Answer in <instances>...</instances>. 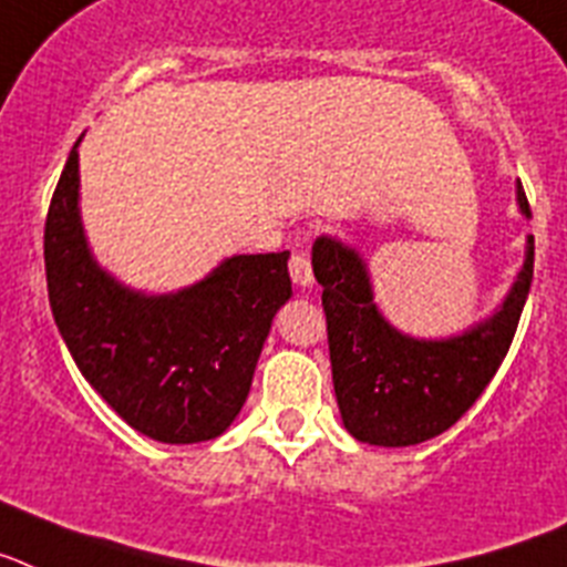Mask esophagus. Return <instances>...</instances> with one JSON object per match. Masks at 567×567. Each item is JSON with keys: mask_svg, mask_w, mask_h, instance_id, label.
Here are the masks:
<instances>
[{"mask_svg": "<svg viewBox=\"0 0 567 567\" xmlns=\"http://www.w3.org/2000/svg\"><path fill=\"white\" fill-rule=\"evenodd\" d=\"M288 270H290V279H293L299 288H308V285H313L311 259H308V254H302V250H293V256H290V262H288Z\"/></svg>", "mask_w": 567, "mask_h": 567, "instance_id": "1", "label": "esophagus"}]
</instances>
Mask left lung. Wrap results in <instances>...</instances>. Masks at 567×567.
Listing matches in <instances>:
<instances>
[{
	"mask_svg": "<svg viewBox=\"0 0 567 567\" xmlns=\"http://www.w3.org/2000/svg\"><path fill=\"white\" fill-rule=\"evenodd\" d=\"M516 202L530 219L519 182ZM313 277L322 285L333 391L348 433L368 445H420L454 425L499 371L534 279V236L499 311L447 339L396 331L373 302L365 259L339 239L313 243Z\"/></svg>",
	"mask_w": 567,
	"mask_h": 567,
	"instance_id": "1",
	"label": "left lung"
}]
</instances>
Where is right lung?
Here are the masks:
<instances>
[{
	"label": "right lung",
	"instance_id": "obj_1",
	"mask_svg": "<svg viewBox=\"0 0 567 567\" xmlns=\"http://www.w3.org/2000/svg\"><path fill=\"white\" fill-rule=\"evenodd\" d=\"M79 142L45 219L48 299L73 362L134 431L167 445L216 440L243 411L274 313L290 299L288 250L239 254L176 293L102 270L79 219Z\"/></svg>",
	"mask_w": 567,
	"mask_h": 567
}]
</instances>
